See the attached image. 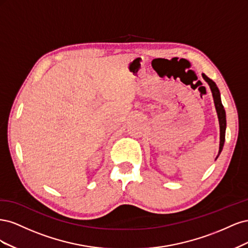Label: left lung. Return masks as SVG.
<instances>
[{"mask_svg": "<svg viewBox=\"0 0 248 248\" xmlns=\"http://www.w3.org/2000/svg\"><path fill=\"white\" fill-rule=\"evenodd\" d=\"M202 78H204L207 82L208 85L210 86V89H211V92L213 95V99H214V104H215V108H216V112H217V116H218V121H219V128H220V141H219V151H218V155L217 157L219 156V154L222 151V148H223V144H224V140H226V128H227V119H226V110L223 108V106L221 103V99H220V93H219V90L217 88L215 82L210 79L206 74L202 73ZM216 157V159H217Z\"/></svg>", "mask_w": 248, "mask_h": 248, "instance_id": "8db88e82", "label": "left lung"}]
</instances>
